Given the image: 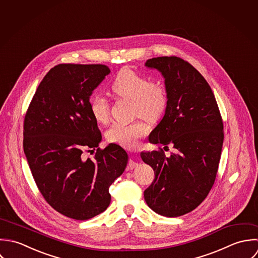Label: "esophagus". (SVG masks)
<instances>
[{
	"mask_svg": "<svg viewBox=\"0 0 258 258\" xmlns=\"http://www.w3.org/2000/svg\"><path fill=\"white\" fill-rule=\"evenodd\" d=\"M138 166V163L135 161V160H130L128 163H127V170H131V169H134L135 167Z\"/></svg>",
	"mask_w": 258,
	"mask_h": 258,
	"instance_id": "obj_1",
	"label": "esophagus"
}]
</instances>
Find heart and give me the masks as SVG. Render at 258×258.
<instances>
[{"label":"heart","mask_w":258,"mask_h":258,"mask_svg":"<svg viewBox=\"0 0 258 258\" xmlns=\"http://www.w3.org/2000/svg\"><path fill=\"white\" fill-rule=\"evenodd\" d=\"M111 93L120 99L133 102L134 115H140L154 122L164 113L168 97L165 88L131 69H122L110 85ZM94 118L99 123L109 119V103L103 96H95L90 103ZM148 134V125L144 120L137 119L131 122H114L105 133L109 143L123 147H134L138 141Z\"/></svg>","instance_id":"1"}]
</instances>
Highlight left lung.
<instances>
[{
	"mask_svg": "<svg viewBox=\"0 0 258 258\" xmlns=\"http://www.w3.org/2000/svg\"><path fill=\"white\" fill-rule=\"evenodd\" d=\"M146 67L164 78L168 103L149 141L174 153H142L155 170L145 190L147 205L155 212L176 217L192 211L206 200L218 169L223 144V122L214 95L202 74L178 56H157Z\"/></svg>",
	"mask_w": 258,
	"mask_h": 258,
	"instance_id": "left-lung-1",
	"label": "left lung"
}]
</instances>
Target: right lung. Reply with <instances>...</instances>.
I'll return each instance as SVG.
<instances>
[{
  "instance_id": "right-lung-1",
  "label": "right lung",
  "mask_w": 258,
  "mask_h": 258,
  "mask_svg": "<svg viewBox=\"0 0 258 258\" xmlns=\"http://www.w3.org/2000/svg\"><path fill=\"white\" fill-rule=\"evenodd\" d=\"M109 73L104 64L53 67L25 116L24 152L36 184L53 209L76 220L90 219L107 208L108 188L128 159L118 145L98 148L102 135L90 97ZM89 148L97 149L93 160L82 155Z\"/></svg>"
}]
</instances>
